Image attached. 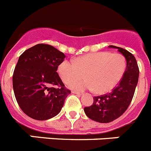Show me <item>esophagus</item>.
<instances>
[{
    "label": "esophagus",
    "instance_id": "1",
    "mask_svg": "<svg viewBox=\"0 0 151 151\" xmlns=\"http://www.w3.org/2000/svg\"><path fill=\"white\" fill-rule=\"evenodd\" d=\"M72 93H73V94H79V95H81V94H82V93H81V92H79V91H72Z\"/></svg>",
    "mask_w": 151,
    "mask_h": 151
}]
</instances>
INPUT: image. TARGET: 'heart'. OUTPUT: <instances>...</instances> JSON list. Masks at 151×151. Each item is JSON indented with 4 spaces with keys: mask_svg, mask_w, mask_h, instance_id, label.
<instances>
[{
    "mask_svg": "<svg viewBox=\"0 0 151 151\" xmlns=\"http://www.w3.org/2000/svg\"><path fill=\"white\" fill-rule=\"evenodd\" d=\"M126 69L125 57L119 54L97 52L76 57L74 63L64 60L58 66V73L63 82L71 83L72 88L94 90L97 94H105L113 90L120 82Z\"/></svg>",
    "mask_w": 151,
    "mask_h": 151,
    "instance_id": "obj_1",
    "label": "heart"
}]
</instances>
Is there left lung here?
Wrapping results in <instances>:
<instances>
[{"label":"left lung","instance_id":"1","mask_svg":"<svg viewBox=\"0 0 151 151\" xmlns=\"http://www.w3.org/2000/svg\"><path fill=\"white\" fill-rule=\"evenodd\" d=\"M118 49L126 60V69L122 79L110 93L94 97L93 105L84 108L88 118L96 122H113L125 113L130 105L138 85L139 69L135 57L125 49L110 45Z\"/></svg>","mask_w":151,"mask_h":151}]
</instances>
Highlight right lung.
<instances>
[{
  "instance_id": "1",
  "label": "right lung",
  "mask_w": 151,
  "mask_h": 151,
  "mask_svg": "<svg viewBox=\"0 0 151 151\" xmlns=\"http://www.w3.org/2000/svg\"><path fill=\"white\" fill-rule=\"evenodd\" d=\"M65 57L45 44L32 47L19 57L13 75V91L21 110L31 118L47 120L60 112L71 93L57 73Z\"/></svg>"
}]
</instances>
